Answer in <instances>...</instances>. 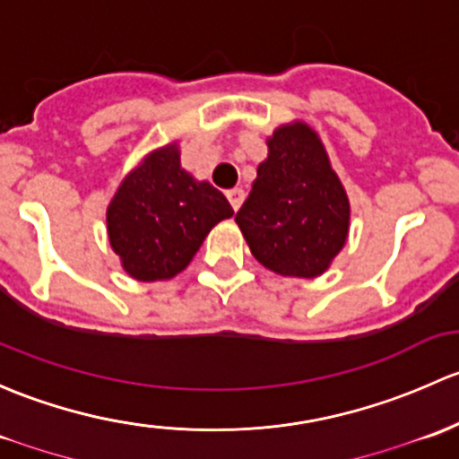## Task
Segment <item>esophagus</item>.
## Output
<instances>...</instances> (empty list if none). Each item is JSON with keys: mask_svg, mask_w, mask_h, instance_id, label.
<instances>
[{"mask_svg": "<svg viewBox=\"0 0 459 459\" xmlns=\"http://www.w3.org/2000/svg\"><path fill=\"white\" fill-rule=\"evenodd\" d=\"M228 198H230L231 207H234V210H238L245 201V190L243 187H231V190L228 192Z\"/></svg>", "mask_w": 459, "mask_h": 459, "instance_id": "obj_1", "label": "esophagus"}]
</instances>
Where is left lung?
<instances>
[{"mask_svg":"<svg viewBox=\"0 0 459 459\" xmlns=\"http://www.w3.org/2000/svg\"><path fill=\"white\" fill-rule=\"evenodd\" d=\"M236 223L269 272L316 278L332 267L349 238L351 205L309 124L290 121L267 136V159L258 163Z\"/></svg>","mask_w":459,"mask_h":459,"instance_id":"left-lung-1","label":"left lung"}]
</instances>
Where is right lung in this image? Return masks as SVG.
Returning a JSON list of instances; mask_svg holds the SVG:
<instances>
[{
  "label": "right lung",
  "mask_w": 459,
  "mask_h": 459,
  "mask_svg": "<svg viewBox=\"0 0 459 459\" xmlns=\"http://www.w3.org/2000/svg\"><path fill=\"white\" fill-rule=\"evenodd\" d=\"M234 214L228 198L181 168L178 141L126 174L106 210L112 252L130 278L169 281L192 263L205 236Z\"/></svg>",
  "instance_id": "add662e5"
}]
</instances>
